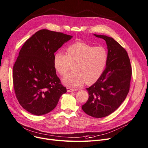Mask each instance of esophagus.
<instances>
[{
	"label": "esophagus",
	"mask_w": 148,
	"mask_h": 148,
	"mask_svg": "<svg viewBox=\"0 0 148 148\" xmlns=\"http://www.w3.org/2000/svg\"><path fill=\"white\" fill-rule=\"evenodd\" d=\"M77 89L76 88H67V92H74L76 91Z\"/></svg>",
	"instance_id": "1"
}]
</instances>
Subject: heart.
Segmentation results:
<instances>
[{
  "instance_id": "1",
  "label": "heart",
  "mask_w": 148,
  "mask_h": 148,
  "mask_svg": "<svg viewBox=\"0 0 148 148\" xmlns=\"http://www.w3.org/2000/svg\"><path fill=\"white\" fill-rule=\"evenodd\" d=\"M108 61L106 49L102 46L94 47L87 43L76 42L66 49V53L57 51L53 57L55 70L64 75L73 64L71 72L62 80L68 87H75L85 82L92 84L97 81L103 73Z\"/></svg>"
}]
</instances>
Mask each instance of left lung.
<instances>
[{"label": "left lung", "mask_w": 148, "mask_h": 148, "mask_svg": "<svg viewBox=\"0 0 148 148\" xmlns=\"http://www.w3.org/2000/svg\"><path fill=\"white\" fill-rule=\"evenodd\" d=\"M105 40L108 61L101 76L86 90L88 99L82 106L87 115L102 118L116 110L129 91L132 77L130 59L125 49L112 37L93 34Z\"/></svg>", "instance_id": "obj_1"}]
</instances>
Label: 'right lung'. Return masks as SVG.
I'll list each match as a JSON object with an SVG mask.
<instances>
[{"mask_svg": "<svg viewBox=\"0 0 148 148\" xmlns=\"http://www.w3.org/2000/svg\"><path fill=\"white\" fill-rule=\"evenodd\" d=\"M73 36L43 29L25 42L13 67V83L21 106L35 115L52 111L66 92L53 65L54 53Z\"/></svg>", "mask_w": 148, "mask_h": 148, "instance_id": "add662e5", "label": "right lung"}]
</instances>
